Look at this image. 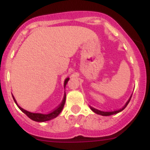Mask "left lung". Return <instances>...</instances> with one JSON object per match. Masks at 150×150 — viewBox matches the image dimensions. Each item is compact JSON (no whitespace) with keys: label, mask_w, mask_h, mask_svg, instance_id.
<instances>
[{"label":"left lung","mask_w":150,"mask_h":150,"mask_svg":"<svg viewBox=\"0 0 150 150\" xmlns=\"http://www.w3.org/2000/svg\"><path fill=\"white\" fill-rule=\"evenodd\" d=\"M131 98H132V96H131V98H130L129 99H128V101L126 102V104H125L124 107L122 108V109L119 110H115V111H111V112H104V111H100V110H98L95 109V108H94V107H91V106H89L90 107V109L91 110L93 111L94 112H95V113H97V114H99V115H101V116H110V115H113V114H116V113H118V112H121L122 110H123L125 108V107H127V105L128 104V103H129L130 100H131Z\"/></svg>","instance_id":"8db88e82"}]
</instances>
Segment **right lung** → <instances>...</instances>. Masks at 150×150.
<instances>
[{
    "mask_svg": "<svg viewBox=\"0 0 150 150\" xmlns=\"http://www.w3.org/2000/svg\"><path fill=\"white\" fill-rule=\"evenodd\" d=\"M68 80H69V78H67V79L64 80V88H65L66 84L67 83ZM13 100H14V101H15L16 104V105L18 106V108H19V109H20L21 110H22V112L25 113V114L27 115V116H28L29 118H30V120H34V121H36V122H46V121H49V120H52V119L57 117V116L60 114V112H62V109H63L64 105V104H65L66 93H64V95L63 100H62V103L59 104V107H57L55 110H54L53 111H52L51 112L48 113V114H42V113H34V112H28V111L22 109V107H19V106L18 105V104H17V102H16V100L15 98H14L13 96Z\"/></svg>",
    "mask_w": 150,
    "mask_h": 150,
    "instance_id": "obj_1",
    "label": "right lung"
}]
</instances>
